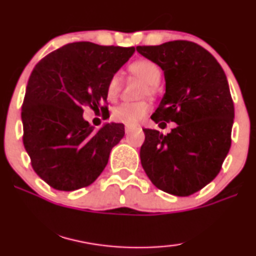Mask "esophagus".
I'll use <instances>...</instances> for the list:
<instances>
[{
  "label": "esophagus",
  "instance_id": "obj_1",
  "mask_svg": "<svg viewBox=\"0 0 256 256\" xmlns=\"http://www.w3.org/2000/svg\"><path fill=\"white\" fill-rule=\"evenodd\" d=\"M132 130H134V128H132V127H128V126H127V127H126L124 128V132H126V134H130V132H132Z\"/></svg>",
  "mask_w": 256,
  "mask_h": 256
}]
</instances>
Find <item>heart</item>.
<instances>
[{
  "mask_svg": "<svg viewBox=\"0 0 256 256\" xmlns=\"http://www.w3.org/2000/svg\"><path fill=\"white\" fill-rule=\"evenodd\" d=\"M129 72L146 84L144 94L154 95L156 92V84L160 82L162 72L158 64L154 61L148 58L136 60L129 66ZM120 90L121 76L114 74L107 84V98L109 100H115L120 94ZM150 106L146 101L124 102L112 110V118L126 126H136L148 114Z\"/></svg>",
  "mask_w": 256,
  "mask_h": 256,
  "instance_id": "b5f03b06",
  "label": "heart"
}]
</instances>
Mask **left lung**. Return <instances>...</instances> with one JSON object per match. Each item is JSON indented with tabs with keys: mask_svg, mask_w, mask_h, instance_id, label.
I'll return each instance as SVG.
<instances>
[{
	"mask_svg": "<svg viewBox=\"0 0 256 256\" xmlns=\"http://www.w3.org/2000/svg\"><path fill=\"white\" fill-rule=\"evenodd\" d=\"M136 50L164 74L166 92L152 120L161 128L176 124L167 135L144 129L141 164L155 187L188 196L216 178L230 152L234 104L227 78L216 58L194 42L138 46Z\"/></svg>",
	"mask_w": 256,
	"mask_h": 256,
	"instance_id": "1",
	"label": "left lung"
}]
</instances>
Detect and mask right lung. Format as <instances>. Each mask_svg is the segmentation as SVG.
<instances>
[{"mask_svg": "<svg viewBox=\"0 0 256 256\" xmlns=\"http://www.w3.org/2000/svg\"><path fill=\"white\" fill-rule=\"evenodd\" d=\"M135 48L74 42L35 66L22 106L23 144L36 174L58 190L87 187L108 164L124 136L122 124L98 132L84 118V107L101 108L107 84Z\"/></svg>", "mask_w": 256, "mask_h": 256, "instance_id": "1", "label": "right lung"}]
</instances>
